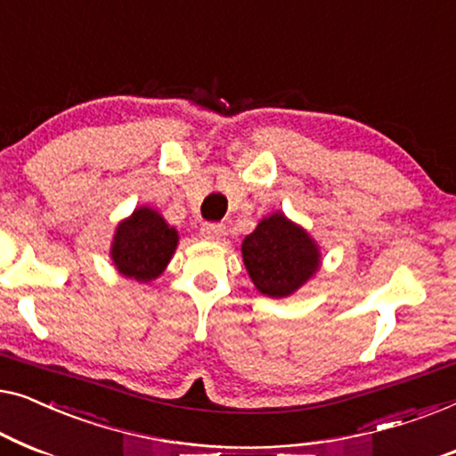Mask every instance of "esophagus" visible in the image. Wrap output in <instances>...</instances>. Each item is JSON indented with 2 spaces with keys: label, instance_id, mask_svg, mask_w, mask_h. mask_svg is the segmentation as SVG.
Returning a JSON list of instances; mask_svg holds the SVG:
<instances>
[{
  "label": "esophagus",
  "instance_id": "esophagus-1",
  "mask_svg": "<svg viewBox=\"0 0 456 456\" xmlns=\"http://www.w3.org/2000/svg\"><path fill=\"white\" fill-rule=\"evenodd\" d=\"M200 235L204 237V240H208V241H221V240H225L227 229H225V225H216V223H208V225H204L200 229Z\"/></svg>",
  "mask_w": 456,
  "mask_h": 456
}]
</instances>
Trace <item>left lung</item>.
Returning <instances> with one entry per match:
<instances>
[{
  "label": "left lung",
  "mask_w": 456,
  "mask_h": 456,
  "mask_svg": "<svg viewBox=\"0 0 456 456\" xmlns=\"http://www.w3.org/2000/svg\"><path fill=\"white\" fill-rule=\"evenodd\" d=\"M241 256L256 289L274 299L289 297L320 268L318 243L279 210L246 235Z\"/></svg>",
  "instance_id": "left-lung-1"
}]
</instances>
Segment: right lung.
Here are the masks:
<instances>
[{"instance_id":"right-lung-1","label":"right lung","mask_w":456,"mask_h":456,"mask_svg":"<svg viewBox=\"0 0 456 456\" xmlns=\"http://www.w3.org/2000/svg\"><path fill=\"white\" fill-rule=\"evenodd\" d=\"M179 235L151 207H140L115 229L111 243L113 266L138 283L161 277L175 254Z\"/></svg>"}]
</instances>
